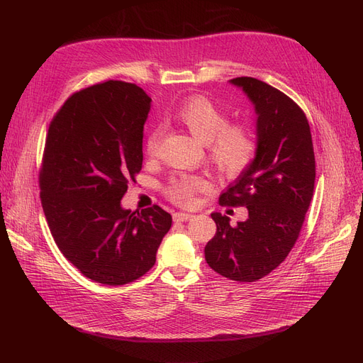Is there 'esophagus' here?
<instances>
[{
	"label": "esophagus",
	"mask_w": 363,
	"mask_h": 363,
	"mask_svg": "<svg viewBox=\"0 0 363 363\" xmlns=\"http://www.w3.org/2000/svg\"><path fill=\"white\" fill-rule=\"evenodd\" d=\"M191 218H193L191 213H184V212H178V213L173 215V219H175L177 223H184V220H188V219H191Z\"/></svg>",
	"instance_id": "esophagus-1"
}]
</instances>
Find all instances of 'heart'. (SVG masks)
<instances>
[{"instance_id":"heart-1","label":"heart","mask_w":363,"mask_h":363,"mask_svg":"<svg viewBox=\"0 0 363 363\" xmlns=\"http://www.w3.org/2000/svg\"><path fill=\"white\" fill-rule=\"evenodd\" d=\"M173 117L206 144L209 162L220 177H239L254 163L258 152L255 132L245 123H228L227 113L209 98L201 94L186 98L173 111ZM160 138L159 128L148 132L145 139L148 154H155ZM206 186L208 182L203 177L179 175L170 181L167 196L181 206H190L194 196L206 190Z\"/></svg>"}]
</instances>
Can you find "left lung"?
<instances>
[{"label":"left lung","instance_id":"left-lung-1","mask_svg":"<svg viewBox=\"0 0 363 363\" xmlns=\"http://www.w3.org/2000/svg\"><path fill=\"white\" fill-rule=\"evenodd\" d=\"M254 104L258 152L254 163L219 196V204L246 206L249 218L230 225L213 212V239L204 247L212 270L235 281H255L270 274L294 247L314 190L310 125L289 96L252 77L230 80Z\"/></svg>","mask_w":363,"mask_h":363}]
</instances>
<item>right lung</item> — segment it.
Here are the masks:
<instances>
[{
  "mask_svg": "<svg viewBox=\"0 0 363 363\" xmlns=\"http://www.w3.org/2000/svg\"><path fill=\"white\" fill-rule=\"evenodd\" d=\"M151 98L109 80L75 91L53 117L40 170V197L53 239L86 277L118 286L143 277L172 227L160 206L121 208L143 169Z\"/></svg>",
  "mask_w": 363,
  "mask_h": 363,
  "instance_id": "add662e5",
  "label": "right lung"
}]
</instances>
